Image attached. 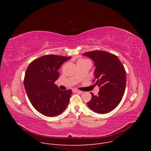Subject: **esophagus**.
Masks as SVG:
<instances>
[{
	"label": "esophagus",
	"instance_id": "1",
	"mask_svg": "<svg viewBox=\"0 0 151 151\" xmlns=\"http://www.w3.org/2000/svg\"><path fill=\"white\" fill-rule=\"evenodd\" d=\"M73 91L75 92V93H80V94H82L83 92L81 91H79V90H73Z\"/></svg>",
	"mask_w": 151,
	"mask_h": 151
}]
</instances>
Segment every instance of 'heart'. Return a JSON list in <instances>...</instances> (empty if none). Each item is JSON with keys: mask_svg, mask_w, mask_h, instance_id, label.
<instances>
[{"mask_svg": "<svg viewBox=\"0 0 151 151\" xmlns=\"http://www.w3.org/2000/svg\"><path fill=\"white\" fill-rule=\"evenodd\" d=\"M82 60V59H81V60Z\"/></svg>", "mask_w": 151, "mask_h": 151, "instance_id": "heart-1", "label": "heart"}]
</instances>
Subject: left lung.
I'll use <instances>...</instances> for the list:
<instances>
[{"label":"left lung","instance_id":"left-lung-1","mask_svg":"<svg viewBox=\"0 0 151 151\" xmlns=\"http://www.w3.org/2000/svg\"><path fill=\"white\" fill-rule=\"evenodd\" d=\"M94 63L95 85L99 87L98 95L91 93V99L87 106L98 114H106L119 104L126 85V72L119 59L114 54L103 51L85 52Z\"/></svg>","mask_w":151,"mask_h":151}]
</instances>
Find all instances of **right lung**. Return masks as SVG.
<instances>
[{
    "instance_id": "add662e5",
    "label": "right lung",
    "mask_w": 151,
    "mask_h": 151,
    "mask_svg": "<svg viewBox=\"0 0 151 151\" xmlns=\"http://www.w3.org/2000/svg\"><path fill=\"white\" fill-rule=\"evenodd\" d=\"M70 58L46 55L29 65L24 79V88L32 106L41 114L55 116L68 107L72 91L60 90L54 82L60 77L58 70L62 64Z\"/></svg>"
}]
</instances>
